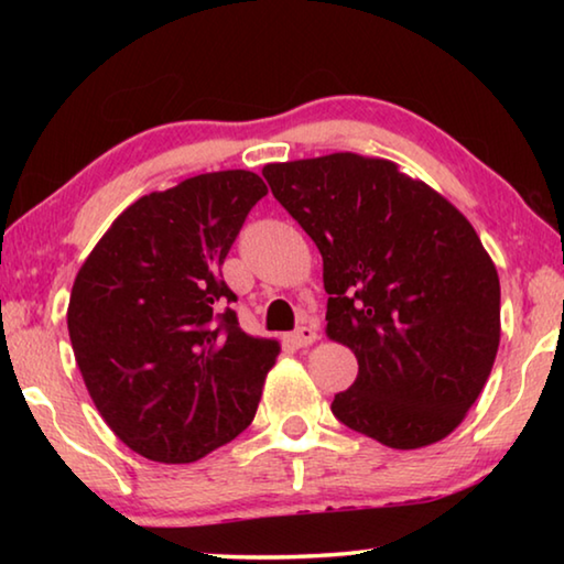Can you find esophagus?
Listing matches in <instances>:
<instances>
[{"label":"esophagus","instance_id":"obj_1","mask_svg":"<svg viewBox=\"0 0 564 564\" xmlns=\"http://www.w3.org/2000/svg\"><path fill=\"white\" fill-rule=\"evenodd\" d=\"M316 338H318V333H316V328H313V326H301L299 330L289 333V343H291L293 348L311 346V343H316Z\"/></svg>","mask_w":564,"mask_h":564}]
</instances>
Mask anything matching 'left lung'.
Instances as JSON below:
<instances>
[{"label":"left lung","instance_id":"obj_1","mask_svg":"<svg viewBox=\"0 0 564 564\" xmlns=\"http://www.w3.org/2000/svg\"><path fill=\"white\" fill-rule=\"evenodd\" d=\"M263 176L323 256L326 336L358 358L333 415L395 451L443 441L500 346V279L480 236L388 159L340 151Z\"/></svg>","mask_w":564,"mask_h":564}]
</instances>
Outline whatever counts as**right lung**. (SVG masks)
Listing matches in <instances>:
<instances>
[{
  "mask_svg": "<svg viewBox=\"0 0 564 564\" xmlns=\"http://www.w3.org/2000/svg\"><path fill=\"white\" fill-rule=\"evenodd\" d=\"M265 194L259 174L231 169L141 196L76 273V366L113 435L149 460H202L256 415L281 346L218 308L236 301L221 263Z\"/></svg>",
  "mask_w": 564,
  "mask_h": 564,
  "instance_id": "1",
  "label": "right lung"
}]
</instances>
